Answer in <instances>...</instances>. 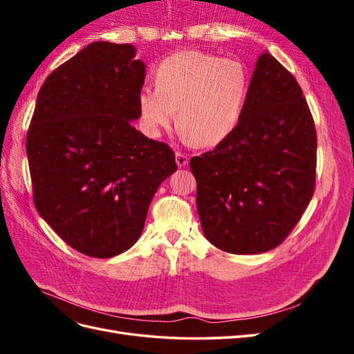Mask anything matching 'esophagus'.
<instances>
[{
	"instance_id": "1",
	"label": "esophagus",
	"mask_w": 354,
	"mask_h": 354,
	"mask_svg": "<svg viewBox=\"0 0 354 354\" xmlns=\"http://www.w3.org/2000/svg\"><path fill=\"white\" fill-rule=\"evenodd\" d=\"M176 162H177V165L180 168H183L189 162V156L186 153H183V152H176Z\"/></svg>"
}]
</instances>
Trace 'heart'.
<instances>
[{
  "mask_svg": "<svg viewBox=\"0 0 354 354\" xmlns=\"http://www.w3.org/2000/svg\"><path fill=\"white\" fill-rule=\"evenodd\" d=\"M248 93L241 62L196 50L178 51L160 62L155 87L138 94L143 130L159 137L176 121L183 136L198 146L224 140L238 125Z\"/></svg>",
  "mask_w": 354,
  "mask_h": 354,
  "instance_id": "b5f03b06",
  "label": "heart"
}]
</instances>
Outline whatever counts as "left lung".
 Segmentation results:
<instances>
[{
    "mask_svg": "<svg viewBox=\"0 0 354 354\" xmlns=\"http://www.w3.org/2000/svg\"><path fill=\"white\" fill-rule=\"evenodd\" d=\"M316 146L301 87L263 53L238 125L214 151L190 159L205 238L241 255L281 245L315 194Z\"/></svg>",
    "mask_w": 354,
    "mask_h": 354,
    "instance_id": "8db88e82",
    "label": "left lung"
}]
</instances>
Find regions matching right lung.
Wrapping results in <instances>:
<instances>
[{
	"instance_id": "add662e5",
	"label": "right lung",
	"mask_w": 354,
	"mask_h": 354,
	"mask_svg": "<svg viewBox=\"0 0 354 354\" xmlns=\"http://www.w3.org/2000/svg\"><path fill=\"white\" fill-rule=\"evenodd\" d=\"M134 56L131 44L108 41L82 48L42 84L26 136L37 211L94 259L131 248L177 169L173 149L133 127L146 75Z\"/></svg>"
}]
</instances>
